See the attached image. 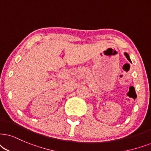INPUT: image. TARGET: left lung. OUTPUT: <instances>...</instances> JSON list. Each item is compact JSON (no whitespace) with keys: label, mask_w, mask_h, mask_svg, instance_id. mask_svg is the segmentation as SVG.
Listing matches in <instances>:
<instances>
[{"label":"left lung","mask_w":151,"mask_h":151,"mask_svg":"<svg viewBox=\"0 0 151 151\" xmlns=\"http://www.w3.org/2000/svg\"><path fill=\"white\" fill-rule=\"evenodd\" d=\"M124 54H125V57H126V58H127V60H128L129 61H130V58H129V55L127 54V53H124Z\"/></svg>","instance_id":"left-lung-1"}]
</instances>
